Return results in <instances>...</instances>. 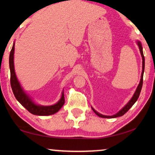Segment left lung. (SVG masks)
Segmentation results:
<instances>
[{"label": "left lung", "mask_w": 155, "mask_h": 155, "mask_svg": "<svg viewBox=\"0 0 155 155\" xmlns=\"http://www.w3.org/2000/svg\"><path fill=\"white\" fill-rule=\"evenodd\" d=\"M136 42H137V46H139L141 55V57H142V72H141V79H140V83H139V85L137 86V89H136L134 94H133L132 98H130V100L128 102L127 104H126L124 107H123L122 108L120 109V111L117 113V114H115V115H103V114H100V113H98V111H96V110L94 109L92 107H91V109H92L94 112L95 113V114L97 115H98V116L101 117H103V118H115V117L122 116V115L125 114L126 113H127L128 111V110L130 109V107L135 104V102L137 101V100L138 99L139 96H140V94L141 90V87H142V85H143V72H144V67H145V58H144L143 53L142 45H141V43L140 42V41L137 40V41H136Z\"/></svg>", "instance_id": "8db88e82"}]
</instances>
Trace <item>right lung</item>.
Masks as SVG:
<instances>
[{
	"mask_svg": "<svg viewBox=\"0 0 155 155\" xmlns=\"http://www.w3.org/2000/svg\"><path fill=\"white\" fill-rule=\"evenodd\" d=\"M14 50H15V41L13 44L12 51L10 52L9 54V68L10 73H11V86L12 89L14 93L15 98L17 101L25 107L26 109H27L31 114L36 115H50L54 114L55 113L58 112L59 110L61 108L65 103L64 94V91H62L61 98L57 103L52 105L49 106H44L38 104L34 102L32 98L25 92L23 90L22 86L18 81L16 77L14 69Z\"/></svg>",
	"mask_w": 155,
	"mask_h": 155,
	"instance_id": "obj_1",
	"label": "right lung"
}]
</instances>
